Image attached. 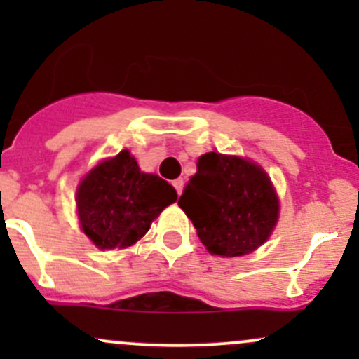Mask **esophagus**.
I'll list each match as a JSON object with an SVG mask.
<instances>
[{
  "instance_id": "esophagus-1",
  "label": "esophagus",
  "mask_w": 359,
  "mask_h": 359,
  "mask_svg": "<svg viewBox=\"0 0 359 359\" xmlns=\"http://www.w3.org/2000/svg\"><path fill=\"white\" fill-rule=\"evenodd\" d=\"M173 187H175V191H177V194H179L180 196V193H182V189H184V180L182 179H177V180H173Z\"/></svg>"
}]
</instances>
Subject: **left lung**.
Instances as JSON below:
<instances>
[{"instance_id":"1","label":"left lung","mask_w":359,"mask_h":359,"mask_svg":"<svg viewBox=\"0 0 359 359\" xmlns=\"http://www.w3.org/2000/svg\"><path fill=\"white\" fill-rule=\"evenodd\" d=\"M179 198L201 243L222 257L247 255L259 248L278 222L280 203L269 177L255 163L206 153L198 159Z\"/></svg>"}]
</instances>
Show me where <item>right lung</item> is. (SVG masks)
Wrapping results in <instances>:
<instances>
[{
	"mask_svg": "<svg viewBox=\"0 0 359 359\" xmlns=\"http://www.w3.org/2000/svg\"><path fill=\"white\" fill-rule=\"evenodd\" d=\"M79 224L99 248H126L177 200L166 180L142 173L128 151L97 165L78 187Z\"/></svg>",
	"mask_w": 359,
	"mask_h": 359,
	"instance_id": "right-lung-1",
	"label": "right lung"
}]
</instances>
